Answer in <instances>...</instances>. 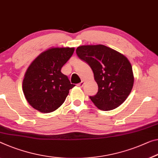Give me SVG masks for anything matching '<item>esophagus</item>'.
Segmentation results:
<instances>
[{
  "instance_id": "34e87169",
  "label": "esophagus",
  "mask_w": 158,
  "mask_h": 158,
  "mask_svg": "<svg viewBox=\"0 0 158 158\" xmlns=\"http://www.w3.org/2000/svg\"><path fill=\"white\" fill-rule=\"evenodd\" d=\"M84 83H85L84 81H82L81 82H80V83L77 84V86L80 87H82V86L84 85Z\"/></svg>"
}]
</instances>
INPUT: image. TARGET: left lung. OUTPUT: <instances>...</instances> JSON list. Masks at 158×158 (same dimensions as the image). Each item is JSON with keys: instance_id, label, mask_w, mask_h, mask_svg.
I'll return each instance as SVG.
<instances>
[{"instance_id": "8db88e82", "label": "left lung", "mask_w": 158, "mask_h": 158, "mask_svg": "<svg viewBox=\"0 0 158 158\" xmlns=\"http://www.w3.org/2000/svg\"><path fill=\"white\" fill-rule=\"evenodd\" d=\"M80 59L89 65L98 92L89 97L99 110L110 111L124 102L134 82L131 64L124 55L102 44L82 45L77 48Z\"/></svg>"}]
</instances>
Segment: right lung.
Returning <instances> with one entry per match:
<instances>
[{
	"label": "right lung",
	"mask_w": 158,
	"mask_h": 158,
	"mask_svg": "<svg viewBox=\"0 0 158 158\" xmlns=\"http://www.w3.org/2000/svg\"><path fill=\"white\" fill-rule=\"evenodd\" d=\"M74 47H51L31 63L23 81L24 95L30 105L42 113L56 110L75 86L60 70L72 56Z\"/></svg>",
	"instance_id": "obj_1"
}]
</instances>
